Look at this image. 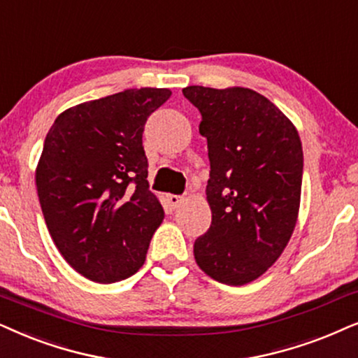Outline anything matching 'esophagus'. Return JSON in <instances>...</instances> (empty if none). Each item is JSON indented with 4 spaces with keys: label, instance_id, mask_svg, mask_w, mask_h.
<instances>
[{
    "label": "esophagus",
    "instance_id": "1",
    "mask_svg": "<svg viewBox=\"0 0 358 358\" xmlns=\"http://www.w3.org/2000/svg\"><path fill=\"white\" fill-rule=\"evenodd\" d=\"M168 201H169V203H171V207H173V208H178V207L180 206V203L184 202V199L180 197V196H169V197H168Z\"/></svg>",
    "mask_w": 358,
    "mask_h": 358
}]
</instances>
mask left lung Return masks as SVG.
I'll use <instances>...</instances> for the list:
<instances>
[{"mask_svg":"<svg viewBox=\"0 0 358 358\" xmlns=\"http://www.w3.org/2000/svg\"><path fill=\"white\" fill-rule=\"evenodd\" d=\"M182 94L202 115L212 224L194 243L212 280L243 286L281 257L299 215L303 146L294 124L252 88L192 85Z\"/></svg>","mask_w":358,"mask_h":358,"instance_id":"left-lung-1","label":"left lung"}]
</instances>
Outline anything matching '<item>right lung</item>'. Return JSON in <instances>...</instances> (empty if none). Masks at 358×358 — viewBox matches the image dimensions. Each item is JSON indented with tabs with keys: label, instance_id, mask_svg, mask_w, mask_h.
<instances>
[{
	"label": "right lung",
	"instance_id": "1",
	"mask_svg": "<svg viewBox=\"0 0 358 358\" xmlns=\"http://www.w3.org/2000/svg\"><path fill=\"white\" fill-rule=\"evenodd\" d=\"M169 88H128L55 118L36 168L45 225L64 259L110 285L145 264L164 210L148 182L145 123Z\"/></svg>",
	"mask_w": 358,
	"mask_h": 358
}]
</instances>
